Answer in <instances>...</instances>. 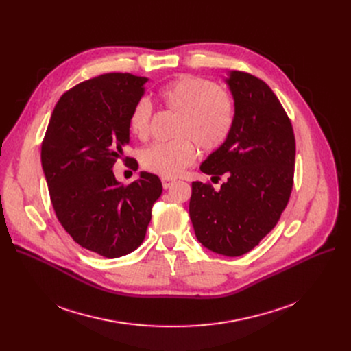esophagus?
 Returning <instances> with one entry per match:
<instances>
[{
    "label": "esophagus",
    "instance_id": "1",
    "mask_svg": "<svg viewBox=\"0 0 351 351\" xmlns=\"http://www.w3.org/2000/svg\"><path fill=\"white\" fill-rule=\"evenodd\" d=\"M173 183H175V179H172V178H162V186H163V189L171 188Z\"/></svg>",
    "mask_w": 351,
    "mask_h": 351
}]
</instances>
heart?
<instances>
[{
  "mask_svg": "<svg viewBox=\"0 0 351 351\" xmlns=\"http://www.w3.org/2000/svg\"><path fill=\"white\" fill-rule=\"evenodd\" d=\"M158 99L165 109L176 114L169 142H159L141 152L142 168L172 178L195 160L196 147L204 152L216 151L228 139L234 119L230 97L213 82L193 75H182L162 85ZM152 106L147 99L134 104L128 117L131 134L146 141L151 134Z\"/></svg>",
  "mask_w": 351,
  "mask_h": 351,
  "instance_id": "b5f03b06",
  "label": "heart"
}]
</instances>
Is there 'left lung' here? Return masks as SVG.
I'll return each mask as SVG.
<instances>
[{
	"instance_id": "left-lung-1",
	"label": "left lung",
	"mask_w": 351,
	"mask_h": 351,
	"mask_svg": "<svg viewBox=\"0 0 351 351\" xmlns=\"http://www.w3.org/2000/svg\"><path fill=\"white\" fill-rule=\"evenodd\" d=\"M225 82L234 101L233 126L200 171L228 180L219 191L192 182L189 215L202 245L234 257L259 245L279 222L293 188L296 142L267 84L241 71H230Z\"/></svg>"
}]
</instances>
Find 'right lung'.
Masks as SVG:
<instances>
[{
  "label": "right lung",
  "mask_w": 351,
  "mask_h": 351,
  "mask_svg": "<svg viewBox=\"0 0 351 351\" xmlns=\"http://www.w3.org/2000/svg\"><path fill=\"white\" fill-rule=\"evenodd\" d=\"M146 82L114 72L71 88L55 105L41 146L60 223L80 246L109 259L141 246L162 193L154 173L141 172L123 186L112 171L129 143L128 117Z\"/></svg>",
  "instance_id": "add662e5"
}]
</instances>
